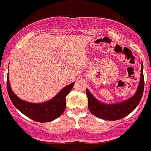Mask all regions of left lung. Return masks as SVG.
Listing matches in <instances>:
<instances>
[{
    "instance_id": "1",
    "label": "left lung",
    "mask_w": 151,
    "mask_h": 151,
    "mask_svg": "<svg viewBox=\"0 0 151 151\" xmlns=\"http://www.w3.org/2000/svg\"><path fill=\"white\" fill-rule=\"evenodd\" d=\"M144 91V76H143V65L142 63L140 81L134 96L129 99L118 104H106L100 102L96 99L88 89L86 94L88 96V109L90 112L95 116L106 121H117L127 116L140 101Z\"/></svg>"
}]
</instances>
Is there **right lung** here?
<instances>
[{"instance_id":"obj_1","label":"right lung","mask_w":151,"mask_h":151,"mask_svg":"<svg viewBox=\"0 0 151 151\" xmlns=\"http://www.w3.org/2000/svg\"><path fill=\"white\" fill-rule=\"evenodd\" d=\"M7 91L11 101L15 107L30 119L40 123L53 121L60 117L66 109V97L70 93L74 83L63 88L57 95L47 102L35 104L23 101L17 96L10 87L7 75Z\"/></svg>"}]
</instances>
